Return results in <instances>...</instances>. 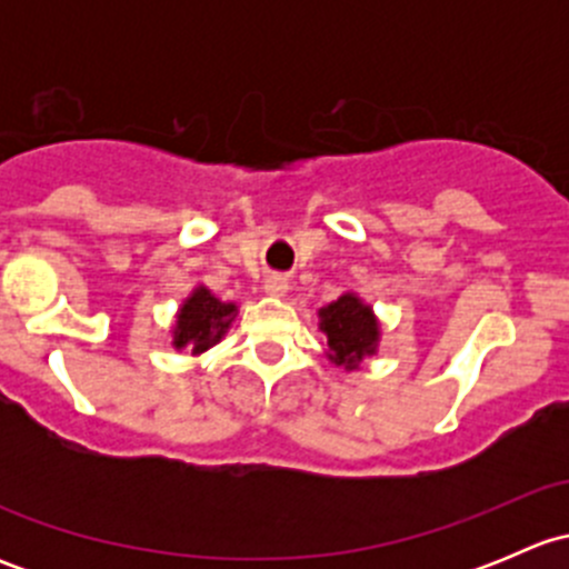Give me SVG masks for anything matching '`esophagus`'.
Returning <instances> with one entry per match:
<instances>
[{
	"instance_id": "esophagus-1",
	"label": "esophagus",
	"mask_w": 569,
	"mask_h": 569,
	"mask_svg": "<svg viewBox=\"0 0 569 569\" xmlns=\"http://www.w3.org/2000/svg\"><path fill=\"white\" fill-rule=\"evenodd\" d=\"M263 291H267L269 297H286L289 283H286V278H280V274H269V278L263 280Z\"/></svg>"
}]
</instances>
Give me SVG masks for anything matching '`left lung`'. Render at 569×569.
<instances>
[{"label": "left lung", "instance_id": "8db88e82", "mask_svg": "<svg viewBox=\"0 0 569 569\" xmlns=\"http://www.w3.org/2000/svg\"><path fill=\"white\" fill-rule=\"evenodd\" d=\"M317 317L327 338L325 355L332 366L358 371L360 363L380 349V319L358 291H343L330 306L319 308Z\"/></svg>", "mask_w": 569, "mask_h": 569}]
</instances>
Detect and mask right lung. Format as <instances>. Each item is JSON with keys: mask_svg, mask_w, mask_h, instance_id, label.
Masks as SVG:
<instances>
[{"mask_svg": "<svg viewBox=\"0 0 569 569\" xmlns=\"http://www.w3.org/2000/svg\"><path fill=\"white\" fill-rule=\"evenodd\" d=\"M237 313V302H222L203 283H198L189 291L187 300L178 306L173 327H170V343H173L176 352L187 349L198 358L226 338Z\"/></svg>", "mask_w": 569, "mask_h": 569, "instance_id": "add662e5", "label": "right lung"}]
</instances>
